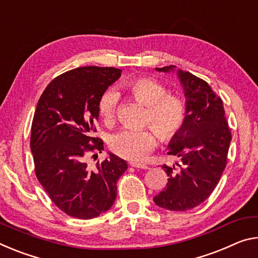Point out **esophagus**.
Listing matches in <instances>:
<instances>
[{
  "instance_id": "1",
  "label": "esophagus",
  "mask_w": 258,
  "mask_h": 258,
  "mask_svg": "<svg viewBox=\"0 0 258 258\" xmlns=\"http://www.w3.org/2000/svg\"><path fill=\"white\" fill-rule=\"evenodd\" d=\"M131 166L136 167V169H144V170H148L149 166L146 165V164H141V163H136V162H132L130 163Z\"/></svg>"
}]
</instances>
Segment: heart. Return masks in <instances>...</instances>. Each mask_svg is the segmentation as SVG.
I'll use <instances>...</instances> for the list:
<instances>
[{"mask_svg": "<svg viewBox=\"0 0 258 258\" xmlns=\"http://www.w3.org/2000/svg\"><path fill=\"white\" fill-rule=\"evenodd\" d=\"M136 99L148 107L146 122L153 126L163 142L174 140L185 126L187 104L177 94H167V88L151 78H139L127 84ZM118 105V94L107 91L99 101V113L107 124L112 122ZM151 128L127 130L114 133L109 147L119 157L130 161H142L157 144L156 134Z\"/></svg>", "mask_w": 258, "mask_h": 258, "instance_id": "1", "label": "heart"}]
</instances>
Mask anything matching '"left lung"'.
I'll use <instances>...</instances> for the list:
<instances>
[{"mask_svg":"<svg viewBox=\"0 0 258 258\" xmlns=\"http://www.w3.org/2000/svg\"><path fill=\"white\" fill-rule=\"evenodd\" d=\"M174 65L156 68L173 70ZM187 104V119L179 136L170 142L169 155L179 158L173 166L163 165L167 174L164 189L154 198L158 207L186 211L209 198L227 163L231 130L223 101L201 78L179 70Z\"/></svg>","mask_w":258,"mask_h":258,"instance_id":"left-lung-1","label":"left lung"}]
</instances>
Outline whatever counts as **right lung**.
<instances>
[{
	"label": "right lung",
	"instance_id": "obj_1",
	"mask_svg": "<svg viewBox=\"0 0 258 258\" xmlns=\"http://www.w3.org/2000/svg\"><path fill=\"white\" fill-rule=\"evenodd\" d=\"M120 73L114 68L73 69L56 77L36 105L31 132L35 175L55 206L71 217L92 219L108 211L127 169L113 154L97 161L94 170L86 163L87 154L104 148L103 140L94 137L99 101Z\"/></svg>",
	"mask_w": 258,
	"mask_h": 258
}]
</instances>
